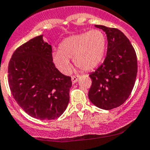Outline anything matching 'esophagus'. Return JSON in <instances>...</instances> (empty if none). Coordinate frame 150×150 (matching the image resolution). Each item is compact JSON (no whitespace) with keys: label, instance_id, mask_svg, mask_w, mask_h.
Listing matches in <instances>:
<instances>
[{"label":"esophagus","instance_id":"obj_1","mask_svg":"<svg viewBox=\"0 0 150 150\" xmlns=\"http://www.w3.org/2000/svg\"><path fill=\"white\" fill-rule=\"evenodd\" d=\"M79 76H73L72 77H71V80H72V82L73 83H76V82L78 81V79H79Z\"/></svg>","mask_w":150,"mask_h":150}]
</instances>
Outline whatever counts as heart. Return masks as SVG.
Segmentation results:
<instances>
[{"label": "heart", "mask_w": 150, "mask_h": 150, "mask_svg": "<svg viewBox=\"0 0 150 150\" xmlns=\"http://www.w3.org/2000/svg\"><path fill=\"white\" fill-rule=\"evenodd\" d=\"M106 45V36L99 29L71 35L61 42L59 51L53 52V61L65 74L71 71L69 59H73L74 65L82 71H91L103 59Z\"/></svg>", "instance_id": "b5f03b06"}]
</instances>
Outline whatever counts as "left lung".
Listing matches in <instances>:
<instances>
[{"instance_id":"left-lung-1","label":"left lung","mask_w":150,"mask_h":150,"mask_svg":"<svg viewBox=\"0 0 150 150\" xmlns=\"http://www.w3.org/2000/svg\"><path fill=\"white\" fill-rule=\"evenodd\" d=\"M95 26L105 31L108 50L103 63L90 74L92 85L88 97L98 108L111 110L125 103L133 89L138 71L136 53L120 30Z\"/></svg>"}]
</instances>
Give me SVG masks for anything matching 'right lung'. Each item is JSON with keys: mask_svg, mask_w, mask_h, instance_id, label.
<instances>
[{"mask_svg": "<svg viewBox=\"0 0 150 150\" xmlns=\"http://www.w3.org/2000/svg\"><path fill=\"white\" fill-rule=\"evenodd\" d=\"M8 81L15 101L35 119H57L68 106L71 78L55 67L51 45L42 35L15 50L8 63Z\"/></svg>", "mask_w": 150, "mask_h": 150, "instance_id": "add662e5", "label": "right lung"}]
</instances>
